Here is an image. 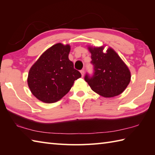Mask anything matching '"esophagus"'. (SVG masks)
Here are the masks:
<instances>
[{"mask_svg":"<svg viewBox=\"0 0 155 155\" xmlns=\"http://www.w3.org/2000/svg\"><path fill=\"white\" fill-rule=\"evenodd\" d=\"M81 73L82 77H83V76H84V69H83V70H81Z\"/></svg>","mask_w":155,"mask_h":155,"instance_id":"34e87169","label":"esophagus"}]
</instances>
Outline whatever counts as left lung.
Here are the masks:
<instances>
[{
  "mask_svg": "<svg viewBox=\"0 0 155 155\" xmlns=\"http://www.w3.org/2000/svg\"><path fill=\"white\" fill-rule=\"evenodd\" d=\"M104 46L88 47L94 66L92 77L85 75L84 80L91 89L101 96L110 98L118 96L126 89L130 81V72L127 64L113 48Z\"/></svg>",
  "mask_w": 155,
  "mask_h": 155,
  "instance_id": "left-lung-1",
  "label": "left lung"
}]
</instances>
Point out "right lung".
<instances>
[{"label": "right lung", "instance_id": "obj_1", "mask_svg": "<svg viewBox=\"0 0 155 155\" xmlns=\"http://www.w3.org/2000/svg\"><path fill=\"white\" fill-rule=\"evenodd\" d=\"M71 46L55 44L41 54L29 70L27 83L32 94L43 103H55L67 94L81 74L69 60Z\"/></svg>", "mask_w": 155, "mask_h": 155}]
</instances>
